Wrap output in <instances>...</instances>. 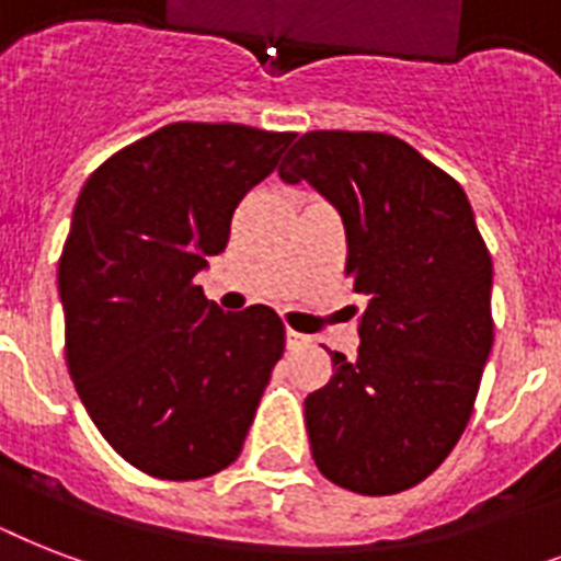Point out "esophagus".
I'll list each match as a JSON object with an SVG mask.
<instances>
[{
    "mask_svg": "<svg viewBox=\"0 0 561 561\" xmlns=\"http://www.w3.org/2000/svg\"><path fill=\"white\" fill-rule=\"evenodd\" d=\"M285 337H288V350H299V346H306L308 343L306 334L294 332V329H288V334H285Z\"/></svg>",
    "mask_w": 561,
    "mask_h": 561,
    "instance_id": "obj_1",
    "label": "esophagus"
}]
</instances>
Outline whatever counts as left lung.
<instances>
[{"mask_svg":"<svg viewBox=\"0 0 561 561\" xmlns=\"http://www.w3.org/2000/svg\"><path fill=\"white\" fill-rule=\"evenodd\" d=\"M279 178L308 180L341 211L346 276L367 299L358 355L332 352V381L306 399L311 457L350 492H404L474 410L495 341L486 241L460 183L399 136L311 130Z\"/></svg>","mask_w":561,"mask_h":561,"instance_id":"left-lung-1","label":"left lung"}]
</instances>
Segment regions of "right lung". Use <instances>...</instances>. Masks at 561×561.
<instances>
[{
	"label": "right lung",
	"mask_w": 561,
	"mask_h": 561,
	"mask_svg": "<svg viewBox=\"0 0 561 561\" xmlns=\"http://www.w3.org/2000/svg\"><path fill=\"white\" fill-rule=\"evenodd\" d=\"M294 136L174 122L101 162L78 194L57 264L66 364L101 436L151 478L236 462L285 352L273 308L220 311L194 276Z\"/></svg>",
	"instance_id": "obj_1"
}]
</instances>
